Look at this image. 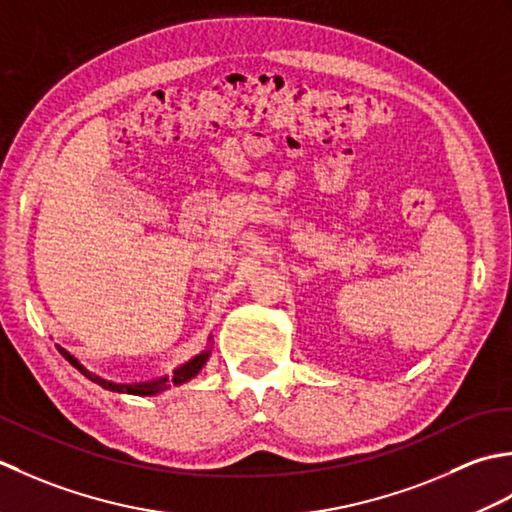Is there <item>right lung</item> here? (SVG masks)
<instances>
[{
  "label": "right lung",
  "mask_w": 512,
  "mask_h": 512,
  "mask_svg": "<svg viewBox=\"0 0 512 512\" xmlns=\"http://www.w3.org/2000/svg\"><path fill=\"white\" fill-rule=\"evenodd\" d=\"M57 349H59L61 356H64L72 364V367L79 369L88 380L99 384V387H103V389L117 391V393H128V395H156V393H161L165 389H170L172 384H174V387H179V384H183V382H190L194 375L205 367V362L210 360V356H212V333H210V338H207V347L201 353H196L192 360H187L185 364H181V367H176L172 375H159V378H152V380H145V382H130V384L128 382H112V380L101 378V375L92 373L90 369L83 367L79 358L72 356V353L61 347V344H57Z\"/></svg>",
  "instance_id": "obj_1"
}]
</instances>
